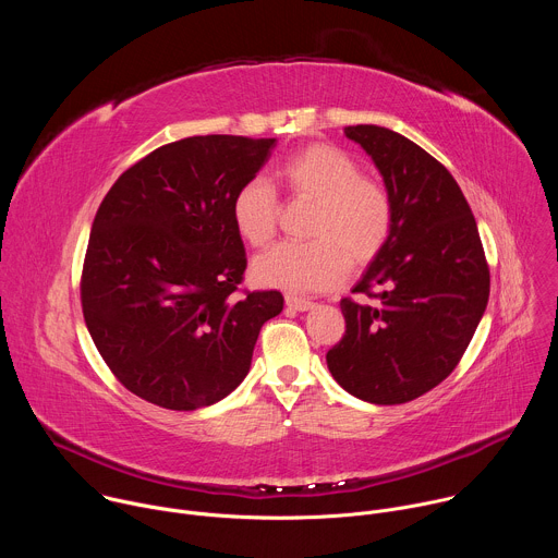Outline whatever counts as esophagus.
Masks as SVG:
<instances>
[{
  "mask_svg": "<svg viewBox=\"0 0 558 558\" xmlns=\"http://www.w3.org/2000/svg\"><path fill=\"white\" fill-rule=\"evenodd\" d=\"M284 302H287V306L293 308V311H308V308H313V302H311V300L298 298V295H287Z\"/></svg>",
  "mask_w": 558,
  "mask_h": 558,
  "instance_id": "esophagus-1",
  "label": "esophagus"
}]
</instances>
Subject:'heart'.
<instances>
[{
	"instance_id": "heart-1",
	"label": "heart",
	"mask_w": 558,
	"mask_h": 558,
	"mask_svg": "<svg viewBox=\"0 0 558 558\" xmlns=\"http://www.w3.org/2000/svg\"><path fill=\"white\" fill-rule=\"evenodd\" d=\"M284 190L313 203L311 243H278L252 263L260 287L291 293L323 291L340 284L351 265L371 263L386 245L392 229V203L386 187L362 177L351 154L317 143L293 154L276 172ZM231 220L245 243L260 247L271 241L278 222V198L263 179L238 187Z\"/></svg>"
}]
</instances>
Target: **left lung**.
Wrapping results in <instances>:
<instances>
[{
    "instance_id": "obj_1",
    "label": "left lung",
    "mask_w": 558,
    "mask_h": 558,
    "mask_svg": "<svg viewBox=\"0 0 558 558\" xmlns=\"http://www.w3.org/2000/svg\"><path fill=\"white\" fill-rule=\"evenodd\" d=\"M379 170L392 229L357 293L340 302L342 340L327 353L333 379L368 404H404L459 364L488 295L490 271L480 229L452 174L411 138L379 125H349Z\"/></svg>"
}]
</instances>
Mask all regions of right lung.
Here are the masks:
<instances>
[{"label":"right lung","instance_id":"obj_1","mask_svg":"<svg viewBox=\"0 0 558 558\" xmlns=\"http://www.w3.org/2000/svg\"><path fill=\"white\" fill-rule=\"evenodd\" d=\"M276 138L190 136L149 151L106 194L93 222L82 306L114 377L170 411L220 402L245 379L280 291L233 298L247 256L231 201Z\"/></svg>","mask_w":558,"mask_h":558}]
</instances>
